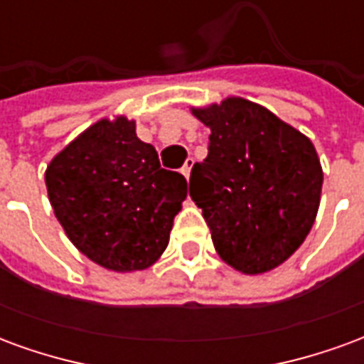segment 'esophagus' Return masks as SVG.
Returning <instances> with one entry per match:
<instances>
[{"mask_svg": "<svg viewBox=\"0 0 364 364\" xmlns=\"http://www.w3.org/2000/svg\"><path fill=\"white\" fill-rule=\"evenodd\" d=\"M193 164H195V159L189 158V159H187V161H185V166L181 167V173L185 175L187 179H189V177H191V169H193Z\"/></svg>", "mask_w": 364, "mask_h": 364, "instance_id": "obj_1", "label": "esophagus"}]
</instances>
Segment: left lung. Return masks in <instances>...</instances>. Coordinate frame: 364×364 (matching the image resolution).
Listing matches in <instances>:
<instances>
[{"mask_svg": "<svg viewBox=\"0 0 364 364\" xmlns=\"http://www.w3.org/2000/svg\"><path fill=\"white\" fill-rule=\"evenodd\" d=\"M191 112L210 128V144L205 161L193 166L189 195L220 259L244 274L279 267L320 208L323 171L312 140L244 97Z\"/></svg>", "mask_w": 364, "mask_h": 364, "instance_id": "1", "label": "left lung"}]
</instances>
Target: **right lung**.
Instances as JSON below:
<instances>
[{"instance_id":"1","label":"right lung","mask_w":364,"mask_h":364,"mask_svg":"<svg viewBox=\"0 0 364 364\" xmlns=\"http://www.w3.org/2000/svg\"><path fill=\"white\" fill-rule=\"evenodd\" d=\"M70 242L117 273L154 265L169 244L187 179L167 171L127 117L101 119L56 154L44 173Z\"/></svg>"}]
</instances>
